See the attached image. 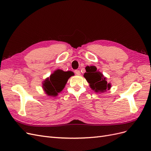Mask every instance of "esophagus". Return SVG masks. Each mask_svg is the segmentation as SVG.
<instances>
[{
    "instance_id": "obj_1",
    "label": "esophagus",
    "mask_w": 151,
    "mask_h": 151,
    "mask_svg": "<svg viewBox=\"0 0 151 151\" xmlns=\"http://www.w3.org/2000/svg\"><path fill=\"white\" fill-rule=\"evenodd\" d=\"M74 72H75V74H76V75H78V76L81 75V72H80L79 70H76L74 71Z\"/></svg>"
}]
</instances>
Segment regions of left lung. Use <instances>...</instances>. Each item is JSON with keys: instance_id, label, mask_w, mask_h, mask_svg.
<instances>
[{"instance_id": "obj_1", "label": "left lung", "mask_w": 151, "mask_h": 151, "mask_svg": "<svg viewBox=\"0 0 151 151\" xmlns=\"http://www.w3.org/2000/svg\"><path fill=\"white\" fill-rule=\"evenodd\" d=\"M86 70L84 77L89 84L90 88L96 93H103L110 89L111 84L108 83L106 77L101 72L97 70L95 66H87Z\"/></svg>"}]
</instances>
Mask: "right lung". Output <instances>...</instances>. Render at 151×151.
Instances as JSON below:
<instances>
[{
  "label": "right lung",
  "mask_w": 151,
  "mask_h": 151,
  "mask_svg": "<svg viewBox=\"0 0 151 151\" xmlns=\"http://www.w3.org/2000/svg\"><path fill=\"white\" fill-rule=\"evenodd\" d=\"M72 71L65 72L58 69L45 79L43 83V88L49 96H57L58 93L61 92L65 88L68 79L74 75Z\"/></svg>",
  "instance_id": "obj_1"
}]
</instances>
